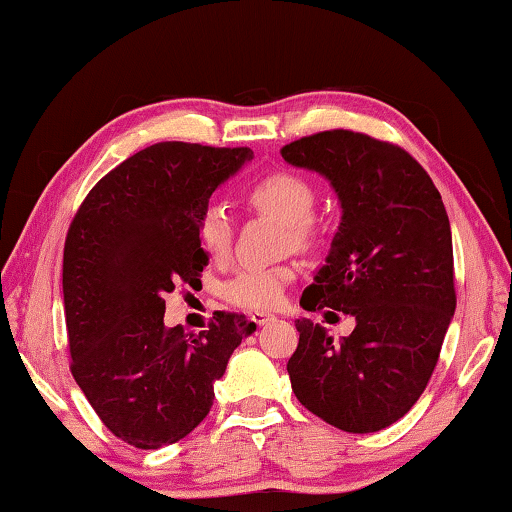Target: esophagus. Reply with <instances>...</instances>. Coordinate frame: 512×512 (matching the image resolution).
I'll return each instance as SVG.
<instances>
[{"label": "esophagus", "instance_id": "34e87169", "mask_svg": "<svg viewBox=\"0 0 512 512\" xmlns=\"http://www.w3.org/2000/svg\"><path fill=\"white\" fill-rule=\"evenodd\" d=\"M250 320H253V323H257L259 327H262L266 323H271V320H275V316L266 314V311H253V314H250Z\"/></svg>", "mask_w": 512, "mask_h": 512}]
</instances>
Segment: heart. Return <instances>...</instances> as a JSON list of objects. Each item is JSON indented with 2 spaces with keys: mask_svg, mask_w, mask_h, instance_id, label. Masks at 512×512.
I'll return each instance as SVG.
<instances>
[{
  "mask_svg": "<svg viewBox=\"0 0 512 512\" xmlns=\"http://www.w3.org/2000/svg\"><path fill=\"white\" fill-rule=\"evenodd\" d=\"M250 203L257 210L275 216L289 230V244L305 248L316 239L311 214L316 207V192L309 180L291 171H277L259 180L250 189ZM198 237L214 259H223L232 246V219L228 207L214 201L203 210L198 221ZM293 277L289 266H246L225 282L223 293L241 309H273L282 300L284 287Z\"/></svg>",
  "mask_w": 512,
  "mask_h": 512,
  "instance_id": "b5f03b06",
  "label": "heart"
}]
</instances>
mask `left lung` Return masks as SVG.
Returning a JSON list of instances; mask_svg holds the SVG:
<instances>
[{"label":"left lung","mask_w":512,"mask_h":512,"mask_svg":"<svg viewBox=\"0 0 512 512\" xmlns=\"http://www.w3.org/2000/svg\"><path fill=\"white\" fill-rule=\"evenodd\" d=\"M282 158L323 176L341 205L339 230L300 307H329L357 323L334 341L325 327L298 318L291 388L336 429H386L420 400L454 318L443 198L404 149L361 133L302 137L284 146Z\"/></svg>","instance_id":"8db88e82"}]
</instances>
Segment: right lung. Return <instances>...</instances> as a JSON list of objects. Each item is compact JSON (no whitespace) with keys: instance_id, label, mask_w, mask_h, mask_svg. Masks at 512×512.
<instances>
[{"instance_id":"1","label":"right lung","mask_w":512,"mask_h":512,"mask_svg":"<svg viewBox=\"0 0 512 512\" xmlns=\"http://www.w3.org/2000/svg\"><path fill=\"white\" fill-rule=\"evenodd\" d=\"M250 149L160 142L103 176L69 225L63 253L72 375L124 443L160 449L212 409L241 339L257 329L216 311L205 332L164 327V296L210 262L198 221Z\"/></svg>"}]
</instances>
